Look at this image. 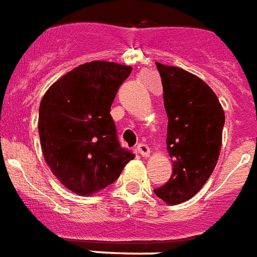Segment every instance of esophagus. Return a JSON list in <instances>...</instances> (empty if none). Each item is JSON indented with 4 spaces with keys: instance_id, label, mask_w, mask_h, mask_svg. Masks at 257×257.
Masks as SVG:
<instances>
[{
    "instance_id": "34e87169",
    "label": "esophagus",
    "mask_w": 257,
    "mask_h": 257,
    "mask_svg": "<svg viewBox=\"0 0 257 257\" xmlns=\"http://www.w3.org/2000/svg\"><path fill=\"white\" fill-rule=\"evenodd\" d=\"M137 150H138V153L141 154L142 157L143 158H147L150 155V149L149 146L145 145V143H141V145H138V147H137Z\"/></svg>"
}]
</instances>
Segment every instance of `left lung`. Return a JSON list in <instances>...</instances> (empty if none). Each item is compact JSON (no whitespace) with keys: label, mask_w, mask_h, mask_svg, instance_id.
<instances>
[{"label":"left lung","mask_w":257,"mask_h":257,"mask_svg":"<svg viewBox=\"0 0 257 257\" xmlns=\"http://www.w3.org/2000/svg\"><path fill=\"white\" fill-rule=\"evenodd\" d=\"M168 116L167 151L172 175L154 192L167 204L187 202L212 174L221 149L224 111L216 94L200 78L157 62Z\"/></svg>","instance_id":"1"}]
</instances>
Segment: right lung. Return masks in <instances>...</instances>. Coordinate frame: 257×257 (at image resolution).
Returning <instances> with one entry per match:
<instances>
[{"label": "right lung", "mask_w": 257, "mask_h": 257, "mask_svg": "<svg viewBox=\"0 0 257 257\" xmlns=\"http://www.w3.org/2000/svg\"><path fill=\"white\" fill-rule=\"evenodd\" d=\"M133 67L93 61L53 83L40 104L38 133L51 172L78 195L114 183L134 154L120 147L110 108Z\"/></svg>", "instance_id": "1"}]
</instances>
